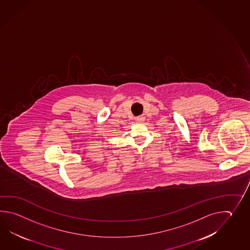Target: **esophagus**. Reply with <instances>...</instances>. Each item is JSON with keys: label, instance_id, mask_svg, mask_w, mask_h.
Segmentation results:
<instances>
[{"label": "esophagus", "instance_id": "1", "mask_svg": "<svg viewBox=\"0 0 250 250\" xmlns=\"http://www.w3.org/2000/svg\"><path fill=\"white\" fill-rule=\"evenodd\" d=\"M136 121L138 123H143V122H145V117L144 116H138L136 118Z\"/></svg>", "mask_w": 250, "mask_h": 250}]
</instances>
